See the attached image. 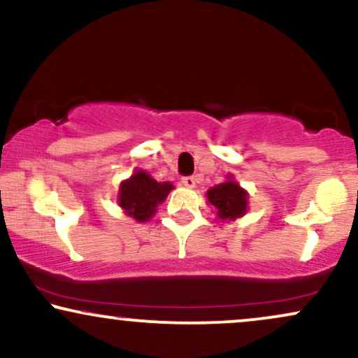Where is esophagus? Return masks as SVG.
Wrapping results in <instances>:
<instances>
[{"mask_svg": "<svg viewBox=\"0 0 358 358\" xmlns=\"http://www.w3.org/2000/svg\"><path fill=\"white\" fill-rule=\"evenodd\" d=\"M195 183H196V180L193 178V176H185V178L182 180V185L187 188H193L195 187Z\"/></svg>", "mask_w": 358, "mask_h": 358, "instance_id": "34e87169", "label": "esophagus"}]
</instances>
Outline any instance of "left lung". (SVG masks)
<instances>
[{
    "label": "left lung",
    "mask_w": 358,
    "mask_h": 358,
    "mask_svg": "<svg viewBox=\"0 0 358 358\" xmlns=\"http://www.w3.org/2000/svg\"><path fill=\"white\" fill-rule=\"evenodd\" d=\"M205 195L208 203L215 208L217 219L220 222L241 219L248 213L249 193L234 180L232 175H227L224 183L208 188Z\"/></svg>",
    "instance_id": "left-lung-1"
}]
</instances>
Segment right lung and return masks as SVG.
<instances>
[{
	"label": "right lung",
	"instance_id": "right-lung-1",
	"mask_svg": "<svg viewBox=\"0 0 358 358\" xmlns=\"http://www.w3.org/2000/svg\"><path fill=\"white\" fill-rule=\"evenodd\" d=\"M173 188L170 182H156L145 170H134L129 178L122 180L119 185L117 205L131 219L148 222Z\"/></svg>",
	"mask_w": 358,
	"mask_h": 358
}]
</instances>
